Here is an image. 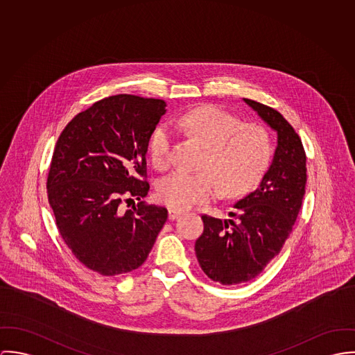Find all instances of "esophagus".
I'll return each instance as SVG.
<instances>
[{"mask_svg":"<svg viewBox=\"0 0 355 355\" xmlns=\"http://www.w3.org/2000/svg\"><path fill=\"white\" fill-rule=\"evenodd\" d=\"M182 212L180 209H175V208H168V219L170 220H174L177 219Z\"/></svg>","mask_w":355,"mask_h":355,"instance_id":"esophagus-1","label":"esophagus"}]
</instances>
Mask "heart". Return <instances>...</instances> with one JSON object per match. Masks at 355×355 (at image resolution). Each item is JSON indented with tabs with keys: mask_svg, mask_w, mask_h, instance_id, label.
<instances>
[{
	"mask_svg": "<svg viewBox=\"0 0 355 355\" xmlns=\"http://www.w3.org/2000/svg\"><path fill=\"white\" fill-rule=\"evenodd\" d=\"M180 123L207 147L200 168L175 170L163 177L158 198L168 207L185 209L216 196L218 184L225 195L238 196L252 191L263 178L270 158L271 140L259 125H242L241 119L218 106H202L185 114ZM154 166L164 170L174 160V135L162 125L150 143Z\"/></svg>",
	"mask_w": 355,
	"mask_h": 355,
	"instance_id": "heart-1",
	"label": "heart"
}]
</instances>
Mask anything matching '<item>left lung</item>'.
<instances>
[{"label":"left lung","mask_w":355,"mask_h":355,"mask_svg":"<svg viewBox=\"0 0 355 355\" xmlns=\"http://www.w3.org/2000/svg\"><path fill=\"white\" fill-rule=\"evenodd\" d=\"M276 132L272 162L257 189L238 200L230 219L202 215L204 232L195 243L205 275L230 286L249 282L279 254L302 205L306 155L294 128L263 103L245 99Z\"/></svg>","instance_id":"1"}]
</instances>
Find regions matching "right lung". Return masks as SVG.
Masks as SVG:
<instances>
[{"mask_svg":"<svg viewBox=\"0 0 355 355\" xmlns=\"http://www.w3.org/2000/svg\"><path fill=\"white\" fill-rule=\"evenodd\" d=\"M166 114L162 99L114 95L72 119L58 137L47 196L58 232L75 257L105 276L130 272L148 257L167 209L144 201L122 211V197L140 200L150 185L146 155Z\"/></svg>","mask_w":355,"mask_h":355,"instance_id":"right-lung-1","label":"right lung"}]
</instances>
